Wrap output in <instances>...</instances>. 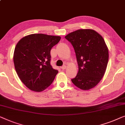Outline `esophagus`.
Returning <instances> with one entry per match:
<instances>
[{
	"label": "esophagus",
	"mask_w": 125,
	"mask_h": 125,
	"mask_svg": "<svg viewBox=\"0 0 125 125\" xmlns=\"http://www.w3.org/2000/svg\"><path fill=\"white\" fill-rule=\"evenodd\" d=\"M66 65H64V66L61 67V69H62V70L66 69Z\"/></svg>",
	"instance_id": "34e87169"
}]
</instances>
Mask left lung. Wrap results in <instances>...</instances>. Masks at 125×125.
Masks as SVG:
<instances>
[{
	"mask_svg": "<svg viewBox=\"0 0 125 125\" xmlns=\"http://www.w3.org/2000/svg\"><path fill=\"white\" fill-rule=\"evenodd\" d=\"M65 38L73 46L78 64V73L71 79L73 83L84 91L94 87L103 78L109 59L103 37L94 30L79 29Z\"/></svg>",
	"mask_w": 125,
	"mask_h": 125,
	"instance_id": "8db88e82",
	"label": "left lung"
}]
</instances>
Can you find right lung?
<instances>
[{
  "label": "right lung",
  "mask_w": 125,
  "mask_h": 125,
  "mask_svg": "<svg viewBox=\"0 0 125 125\" xmlns=\"http://www.w3.org/2000/svg\"><path fill=\"white\" fill-rule=\"evenodd\" d=\"M60 36L31 34L22 38L16 46L13 63L17 74L26 87L42 92L49 87L58 73L50 64L51 49Z\"/></svg>",
  "instance_id": "obj_1"
}]
</instances>
